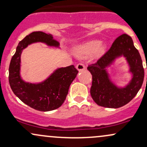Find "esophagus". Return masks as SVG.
I'll return each instance as SVG.
<instances>
[{"instance_id": "obj_1", "label": "esophagus", "mask_w": 147, "mask_h": 147, "mask_svg": "<svg viewBox=\"0 0 147 147\" xmlns=\"http://www.w3.org/2000/svg\"><path fill=\"white\" fill-rule=\"evenodd\" d=\"M76 68H77V69L79 70V72H81V71H83V70H85L86 66L84 63H79L77 64V66H76Z\"/></svg>"}]
</instances>
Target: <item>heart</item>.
I'll list each match as a JSON object with an SVG mask.
<instances>
[{
    "label": "heart",
    "instance_id": "1",
    "mask_svg": "<svg viewBox=\"0 0 147 147\" xmlns=\"http://www.w3.org/2000/svg\"><path fill=\"white\" fill-rule=\"evenodd\" d=\"M106 45L99 40H92L80 45L76 50L75 54L77 56L84 58L95 53L96 56H100L105 51Z\"/></svg>",
    "mask_w": 147,
    "mask_h": 147
}]
</instances>
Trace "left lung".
Wrapping results in <instances>:
<instances>
[{
  "instance_id": "obj_1",
  "label": "left lung",
  "mask_w": 147,
  "mask_h": 147,
  "mask_svg": "<svg viewBox=\"0 0 147 147\" xmlns=\"http://www.w3.org/2000/svg\"><path fill=\"white\" fill-rule=\"evenodd\" d=\"M126 57L133 77L124 88H118L110 81L105 68L116 58ZM92 75L90 95L97 105L106 108L122 107L131 102L142 85L144 70L138 50L135 48L131 37L123 34L115 40L112 45L102 57L88 66Z\"/></svg>"
}]
</instances>
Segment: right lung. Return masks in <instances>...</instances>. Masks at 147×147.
Instances as JSON below:
<instances>
[{"mask_svg": "<svg viewBox=\"0 0 147 147\" xmlns=\"http://www.w3.org/2000/svg\"><path fill=\"white\" fill-rule=\"evenodd\" d=\"M42 42L50 46L59 47V43L50 34L43 32H33L18 43L9 67V82L15 95L23 103L35 110L50 111L63 104L68 93L69 87L78 70L73 65L55 70L44 82L30 84L22 80L20 76L22 50L28 45Z\"/></svg>", "mask_w": 147, "mask_h": 147, "instance_id": "1", "label": "right lung"}]
</instances>
